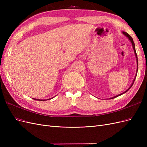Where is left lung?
Masks as SVG:
<instances>
[{
	"instance_id": "1",
	"label": "left lung",
	"mask_w": 147,
	"mask_h": 147,
	"mask_svg": "<svg viewBox=\"0 0 147 147\" xmlns=\"http://www.w3.org/2000/svg\"><path fill=\"white\" fill-rule=\"evenodd\" d=\"M122 33H123V34L124 35V36H126V37L129 39V41L131 42V43H132V48H133V50H134V54H135V56H136V61H137V71H136V76H135V78H134V80H133V82H132V84H131V85L129 86V88L126 91H125L124 92H123L121 93V94H118V95H117V96H114V97H111V98H109L110 99H112L115 98V97H118V96H121V95H122V94H124V93H126V92L129 90V89H130V88L132 87V86L133 85V84H134V81H135V79H136V76H137V71H138V59H137V55L136 51V48H135V44H134V41H133V39H132V38L131 37V35H129L127 32H124V31H122Z\"/></svg>"
}]
</instances>
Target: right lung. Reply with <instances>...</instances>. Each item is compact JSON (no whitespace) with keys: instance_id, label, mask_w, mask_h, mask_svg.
I'll list each match as a JSON object with an SVG mask.
<instances>
[{"instance_id":"obj_1","label":"right lung","mask_w":147,"mask_h":147,"mask_svg":"<svg viewBox=\"0 0 147 147\" xmlns=\"http://www.w3.org/2000/svg\"><path fill=\"white\" fill-rule=\"evenodd\" d=\"M53 97H52V98H50V99H35V100H41V101H43V100H49V99H53Z\"/></svg>"}]
</instances>
